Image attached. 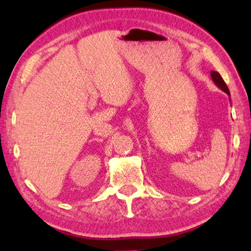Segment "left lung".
<instances>
[{"mask_svg": "<svg viewBox=\"0 0 251 251\" xmlns=\"http://www.w3.org/2000/svg\"><path fill=\"white\" fill-rule=\"evenodd\" d=\"M210 76H211V79H213V82L216 84V86L220 87L222 91H224L225 93L230 97V91H228L226 84H225V82L223 80V78H222V76L220 75V74H218L217 72H211Z\"/></svg>", "mask_w": 251, "mask_h": 251, "instance_id": "1", "label": "left lung"}]
</instances>
